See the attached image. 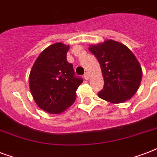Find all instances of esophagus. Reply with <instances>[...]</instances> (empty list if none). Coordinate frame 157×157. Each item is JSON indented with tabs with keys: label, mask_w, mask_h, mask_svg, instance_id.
Segmentation results:
<instances>
[{
	"label": "esophagus",
	"mask_w": 157,
	"mask_h": 157,
	"mask_svg": "<svg viewBox=\"0 0 157 157\" xmlns=\"http://www.w3.org/2000/svg\"><path fill=\"white\" fill-rule=\"evenodd\" d=\"M84 78L86 79V80H88V79L90 78V75H89V73L86 72V73L84 74Z\"/></svg>",
	"instance_id": "1"
}]
</instances>
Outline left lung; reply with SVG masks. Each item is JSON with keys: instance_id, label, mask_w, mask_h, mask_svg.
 Returning a JSON list of instances; mask_svg holds the SVG:
<instances>
[{"instance_id": "8db88e82", "label": "left lung", "mask_w": 157, "mask_h": 157, "mask_svg": "<svg viewBox=\"0 0 157 157\" xmlns=\"http://www.w3.org/2000/svg\"><path fill=\"white\" fill-rule=\"evenodd\" d=\"M89 50L100 64L104 86L98 97L112 103L131 98L142 80V68L129 48L112 40L92 45Z\"/></svg>"}]
</instances>
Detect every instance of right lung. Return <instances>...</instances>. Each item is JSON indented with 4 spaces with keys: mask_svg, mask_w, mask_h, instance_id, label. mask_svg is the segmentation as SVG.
<instances>
[{
    "mask_svg": "<svg viewBox=\"0 0 157 157\" xmlns=\"http://www.w3.org/2000/svg\"><path fill=\"white\" fill-rule=\"evenodd\" d=\"M69 45L55 43L44 50L33 64L29 76L31 93L40 109L59 114L76 100V91L83 79L75 75L67 60Z\"/></svg>",
    "mask_w": 157,
    "mask_h": 157,
    "instance_id": "right-lung-1",
    "label": "right lung"
}]
</instances>
